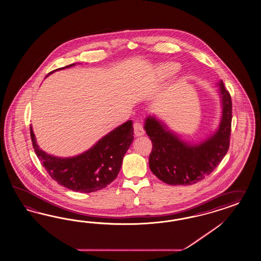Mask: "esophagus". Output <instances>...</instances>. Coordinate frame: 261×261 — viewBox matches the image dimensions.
Returning a JSON list of instances; mask_svg holds the SVG:
<instances>
[{
  "mask_svg": "<svg viewBox=\"0 0 261 261\" xmlns=\"http://www.w3.org/2000/svg\"><path fill=\"white\" fill-rule=\"evenodd\" d=\"M134 134H135L136 136H141V135H143V134H145V129H144V127H143V125H142L141 123H138V122H135V123H134Z\"/></svg>",
  "mask_w": 261,
  "mask_h": 261,
  "instance_id": "obj_1",
  "label": "esophagus"
}]
</instances>
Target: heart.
Returning a JSON list of instances; mask_svg holds the SVG:
<instances>
[{
  "label": "heart",
  "instance_id": "obj_1",
  "mask_svg": "<svg viewBox=\"0 0 261 261\" xmlns=\"http://www.w3.org/2000/svg\"><path fill=\"white\" fill-rule=\"evenodd\" d=\"M180 69V65L175 62H166L161 64L157 68V74L162 79L170 77L178 72Z\"/></svg>",
  "mask_w": 261,
  "mask_h": 261
}]
</instances>
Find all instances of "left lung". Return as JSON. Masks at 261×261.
Returning <instances> with one entry per match:
<instances>
[{
	"label": "left lung",
	"mask_w": 261,
	"mask_h": 261,
	"mask_svg": "<svg viewBox=\"0 0 261 261\" xmlns=\"http://www.w3.org/2000/svg\"><path fill=\"white\" fill-rule=\"evenodd\" d=\"M222 115L218 130L199 145H189L156 119L147 116L145 129L152 143L149 167L162 181L170 186H190L203 180L227 153L232 123L231 95L220 81Z\"/></svg>",
	"instance_id": "8db88e82"
}]
</instances>
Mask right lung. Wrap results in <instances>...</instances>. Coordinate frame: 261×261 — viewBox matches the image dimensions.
I'll return each mask as SVG.
<instances>
[{
  "mask_svg": "<svg viewBox=\"0 0 261 261\" xmlns=\"http://www.w3.org/2000/svg\"><path fill=\"white\" fill-rule=\"evenodd\" d=\"M30 135L35 152L53 180L70 190L90 193L105 188L117 177L123 157L134 141V127L133 121H127L84 153L71 158L55 157L41 150L37 145L32 127Z\"/></svg>",
  "mask_w": 261,
  "mask_h": 261,
  "instance_id": "obj_1",
  "label": "right lung"
}]
</instances>
